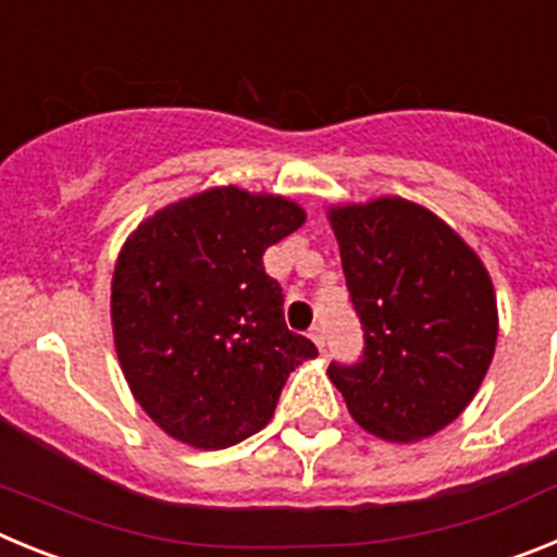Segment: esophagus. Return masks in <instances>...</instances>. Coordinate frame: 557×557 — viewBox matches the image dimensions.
Returning a JSON list of instances; mask_svg holds the SVG:
<instances>
[{
  "label": "esophagus",
  "instance_id": "34e87169",
  "mask_svg": "<svg viewBox=\"0 0 557 557\" xmlns=\"http://www.w3.org/2000/svg\"><path fill=\"white\" fill-rule=\"evenodd\" d=\"M309 337L314 339V346L321 348V351H323V348H326V332H323V326H312V329H309Z\"/></svg>",
  "mask_w": 557,
  "mask_h": 557
}]
</instances>
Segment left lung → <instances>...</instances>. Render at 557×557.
<instances>
[{
    "instance_id": "8db88e82",
    "label": "left lung",
    "mask_w": 557,
    "mask_h": 557,
    "mask_svg": "<svg viewBox=\"0 0 557 557\" xmlns=\"http://www.w3.org/2000/svg\"><path fill=\"white\" fill-rule=\"evenodd\" d=\"M329 220L366 334L359 362H332L329 379L371 435H435L469 407L494 359L488 270L444 220L405 198L337 206Z\"/></svg>"
}]
</instances>
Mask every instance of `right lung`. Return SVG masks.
Segmentation results:
<instances>
[{
	"instance_id": "add662e5",
	"label": "right lung",
	"mask_w": 557,
	"mask_h": 557,
	"mask_svg": "<svg viewBox=\"0 0 557 557\" xmlns=\"http://www.w3.org/2000/svg\"><path fill=\"white\" fill-rule=\"evenodd\" d=\"M304 220L287 198L218 186L127 236L111 282L116 357L141 410L181 444L225 449L268 426L289 371L318 357L284 323L262 262Z\"/></svg>"
}]
</instances>
